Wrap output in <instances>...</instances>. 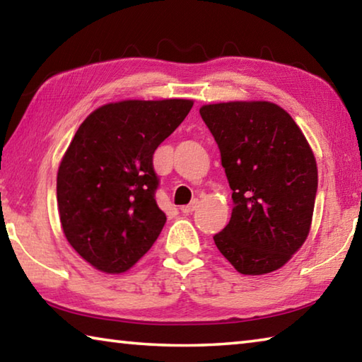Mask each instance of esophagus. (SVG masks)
<instances>
[{
	"instance_id": "esophagus-1",
	"label": "esophagus",
	"mask_w": 362,
	"mask_h": 362,
	"mask_svg": "<svg viewBox=\"0 0 362 362\" xmlns=\"http://www.w3.org/2000/svg\"><path fill=\"white\" fill-rule=\"evenodd\" d=\"M198 204H199V201L194 199V201H192V203H189V204L182 206L180 211H182L183 214H187V216H188V214H193V212L196 211V207H198Z\"/></svg>"
}]
</instances>
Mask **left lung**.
Masks as SVG:
<instances>
[{
  "instance_id": "1",
  "label": "left lung",
  "mask_w": 362,
  "mask_h": 362,
  "mask_svg": "<svg viewBox=\"0 0 362 362\" xmlns=\"http://www.w3.org/2000/svg\"><path fill=\"white\" fill-rule=\"evenodd\" d=\"M199 115L233 189L231 218L214 236L216 246L243 274L272 273L310 233L317 192L313 151L276 103H212Z\"/></svg>"
}]
</instances>
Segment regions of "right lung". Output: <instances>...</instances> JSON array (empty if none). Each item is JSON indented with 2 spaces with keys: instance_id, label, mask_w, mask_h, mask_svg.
I'll return each mask as SVG.
<instances>
[{
  "instance_id": "right-lung-1",
  "label": "right lung",
  "mask_w": 362,
  "mask_h": 362,
  "mask_svg": "<svg viewBox=\"0 0 362 362\" xmlns=\"http://www.w3.org/2000/svg\"><path fill=\"white\" fill-rule=\"evenodd\" d=\"M192 100L107 103L79 126L57 173L60 223L71 247L105 273H122L148 252L166 214L155 193L153 155Z\"/></svg>"
}]
</instances>
